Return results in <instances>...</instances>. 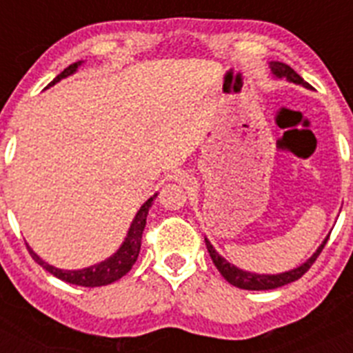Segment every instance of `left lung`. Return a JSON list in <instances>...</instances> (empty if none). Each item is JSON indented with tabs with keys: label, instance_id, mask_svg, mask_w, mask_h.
<instances>
[{
	"label": "left lung",
	"instance_id": "1",
	"mask_svg": "<svg viewBox=\"0 0 353 353\" xmlns=\"http://www.w3.org/2000/svg\"><path fill=\"white\" fill-rule=\"evenodd\" d=\"M270 68H272V72L276 74L277 77H286V79L292 81V83L307 86V83H305V81L299 76L297 72L293 70L292 67H288L286 63H281V61H272V63H270ZM327 240L329 239L323 240V244L318 248V251L314 252L313 256L305 261L304 265H301L299 269L288 270V272H283V274H276V276H263V274L260 276V274L244 272V270L236 269V267H233L232 263H228L223 256H219V254L215 252V249L212 248V244L208 242L207 239H205V242H207V249H208V252H210L212 261H214V265L221 272V276H223L224 279L230 283V285L236 286V288H242V290H274V288H279V286H285V285H288V283H293V281H297V279H301V277L311 269V265L316 261V258L320 256L322 249L325 248Z\"/></svg>",
	"mask_w": 353,
	"mask_h": 353
}]
</instances>
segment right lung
Returning a JSON list of instances; mask_svg holds the SVG:
<instances>
[{
    "label": "right lung",
    "mask_w": 353,
    "mask_h": 353,
    "mask_svg": "<svg viewBox=\"0 0 353 353\" xmlns=\"http://www.w3.org/2000/svg\"><path fill=\"white\" fill-rule=\"evenodd\" d=\"M81 61L68 65V67L61 72L60 76H56L54 79H52L51 84L58 83V81L63 79V77L70 76L72 72H76L77 65ZM51 84H49V86H51ZM155 196L157 194L152 196V198H150L141 208H139L138 215H136V219H134L132 226H130L129 230V235H127L125 242L121 244V248L117 251V254L109 258V260L102 261V263L93 265V267H88V269H83V270H61L52 267V265L46 263L43 260H40V258L37 256L35 252L31 251L30 248H28V251H30L31 258H33L39 265H42L43 269L48 270L49 274L56 276L58 279H61V281L70 283V285L93 288V286H104V285H109V283L118 281L121 276H125V274L132 269V265L136 263V260H138L139 249H141L143 230H145V224H146V215H148V210L150 207H152V201H154Z\"/></svg>",
    "instance_id": "1"
}]
</instances>
